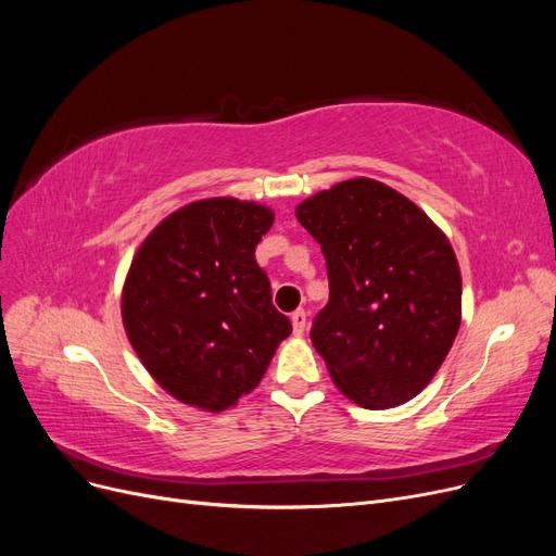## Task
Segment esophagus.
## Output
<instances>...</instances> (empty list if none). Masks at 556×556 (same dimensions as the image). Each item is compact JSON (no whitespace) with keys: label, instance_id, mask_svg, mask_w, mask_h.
I'll return each instance as SVG.
<instances>
[{"label":"esophagus","instance_id":"obj_1","mask_svg":"<svg viewBox=\"0 0 556 556\" xmlns=\"http://www.w3.org/2000/svg\"><path fill=\"white\" fill-rule=\"evenodd\" d=\"M290 319H292L294 336H304V331H306V313L304 311H294Z\"/></svg>","mask_w":556,"mask_h":556}]
</instances>
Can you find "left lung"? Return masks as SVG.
Masks as SVG:
<instances>
[{"label": "left lung", "instance_id": "8db88e82", "mask_svg": "<svg viewBox=\"0 0 556 556\" xmlns=\"http://www.w3.org/2000/svg\"><path fill=\"white\" fill-rule=\"evenodd\" d=\"M323 245L329 304L311 341L362 408H394L439 374L462 325L457 255L431 217L374 178L331 185L296 206Z\"/></svg>", "mask_w": 556, "mask_h": 556}]
</instances>
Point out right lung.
Listing matches in <instances>:
<instances>
[{
	"instance_id": "add662e5",
	"label": "right lung",
	"mask_w": 556,
	"mask_h": 556,
	"mask_svg": "<svg viewBox=\"0 0 556 556\" xmlns=\"http://www.w3.org/2000/svg\"><path fill=\"white\" fill-rule=\"evenodd\" d=\"M274 217L257 201L199 199L166 215L134 252L125 333L146 371L185 406H237L292 333L255 260Z\"/></svg>"
}]
</instances>
